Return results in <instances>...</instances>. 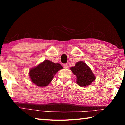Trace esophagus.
<instances>
[{"mask_svg":"<svg viewBox=\"0 0 125 125\" xmlns=\"http://www.w3.org/2000/svg\"><path fill=\"white\" fill-rule=\"evenodd\" d=\"M63 67L64 68H67L68 67V65L67 64H63Z\"/></svg>","mask_w":125,"mask_h":125,"instance_id":"obj_1","label":"esophagus"}]
</instances>
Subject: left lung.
<instances>
[{
	"label": "left lung",
	"instance_id": "1",
	"mask_svg": "<svg viewBox=\"0 0 125 125\" xmlns=\"http://www.w3.org/2000/svg\"><path fill=\"white\" fill-rule=\"evenodd\" d=\"M70 69L77 78V84L82 87L89 85L95 79V77L90 68L82 61L77 62L74 67Z\"/></svg>",
	"mask_w": 125,
	"mask_h": 125
}]
</instances>
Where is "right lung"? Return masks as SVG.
<instances>
[{
  "label": "right lung",
  "instance_id": "add662e5",
  "mask_svg": "<svg viewBox=\"0 0 125 125\" xmlns=\"http://www.w3.org/2000/svg\"><path fill=\"white\" fill-rule=\"evenodd\" d=\"M60 63L46 60L30 71L29 75L32 83L39 86H45L50 84L54 74L62 69Z\"/></svg>",
  "mask_w": 125,
  "mask_h": 125
}]
</instances>
